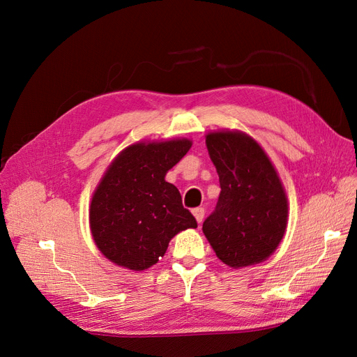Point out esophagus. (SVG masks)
<instances>
[{
    "label": "esophagus",
    "instance_id": "34e87169",
    "mask_svg": "<svg viewBox=\"0 0 357 357\" xmlns=\"http://www.w3.org/2000/svg\"><path fill=\"white\" fill-rule=\"evenodd\" d=\"M192 214L195 215L197 222L201 225V222H202V219H204V214H205L204 208H201V207H198V208H193V210H192Z\"/></svg>",
    "mask_w": 357,
    "mask_h": 357
}]
</instances>
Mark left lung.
Wrapping results in <instances>:
<instances>
[{"label": "left lung", "mask_w": 357, "mask_h": 357, "mask_svg": "<svg viewBox=\"0 0 357 357\" xmlns=\"http://www.w3.org/2000/svg\"><path fill=\"white\" fill-rule=\"evenodd\" d=\"M205 144L222 189L202 225L205 238L231 268L261 264L277 250L287 228L282 178L262 146L243 131H211Z\"/></svg>", "instance_id": "left-lung-1"}]
</instances>
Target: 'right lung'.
Masks as SVG:
<instances>
[{
    "label": "right lung",
    "instance_id": "obj_1",
    "mask_svg": "<svg viewBox=\"0 0 357 357\" xmlns=\"http://www.w3.org/2000/svg\"><path fill=\"white\" fill-rule=\"evenodd\" d=\"M190 147L189 138L138 142L112 160L89 207L92 238L109 261L144 271L165 255L171 238L197 228L178 189L165 180Z\"/></svg>",
    "mask_w": 357,
    "mask_h": 357
}]
</instances>
